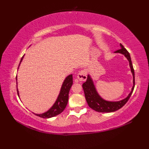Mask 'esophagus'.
<instances>
[{
	"instance_id": "1",
	"label": "esophagus",
	"mask_w": 149,
	"mask_h": 149,
	"mask_svg": "<svg viewBox=\"0 0 149 149\" xmlns=\"http://www.w3.org/2000/svg\"><path fill=\"white\" fill-rule=\"evenodd\" d=\"M77 79H79V81H80L81 82L86 81L87 79L86 71L83 70H81L79 72V74H77Z\"/></svg>"
}]
</instances>
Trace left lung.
Returning <instances> with one entry per match:
<instances>
[{
	"mask_svg": "<svg viewBox=\"0 0 149 149\" xmlns=\"http://www.w3.org/2000/svg\"><path fill=\"white\" fill-rule=\"evenodd\" d=\"M121 49L116 50L115 53H120L124 55L126 58L129 62V66L131 68V71L133 76V86H132L131 91L128 95V96L125 98L124 99L120 101H107L103 99L99 93H97L95 86L93 81L91 79L90 75L88 74L86 81L83 84V88L84 92L85 98H86V102L90 107L97 112L100 113H110L114 112L115 111L120 109L125 105L127 102L129 98L131 96L132 91L134 90L135 81H134V71L133 66H132L131 56L128 51L126 50L121 43L120 44Z\"/></svg>",
	"mask_w": 149,
	"mask_h": 149,
	"instance_id": "left-lung-1",
	"label": "left lung"
}]
</instances>
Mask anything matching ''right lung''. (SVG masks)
<instances>
[{"label":"right lung","mask_w":149,"mask_h":149,"mask_svg":"<svg viewBox=\"0 0 149 149\" xmlns=\"http://www.w3.org/2000/svg\"><path fill=\"white\" fill-rule=\"evenodd\" d=\"M24 56H22V58L20 60V64H19V66H20L22 61L23 60ZM16 79L17 81V77H16ZM72 84H73V77H72V74H70L68 75V76L65 78L64 81H63L59 95L58 98H57V100H56L55 103L54 104V105L50 107L47 111L43 113L42 114H36L34 113H33L36 116L41 117V118H51V117H54L56 115H58L59 114L62 113L63 111V110L65 109L66 105H67V103L68 101V93H69L70 90V88L72 87ZM17 89L18 95L19 97V93L17 88Z\"/></svg>","instance_id":"1"}]
</instances>
